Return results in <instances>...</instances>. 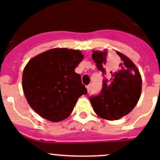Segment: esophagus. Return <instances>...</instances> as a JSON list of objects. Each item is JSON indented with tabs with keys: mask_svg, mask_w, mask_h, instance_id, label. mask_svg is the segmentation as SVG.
<instances>
[{
	"mask_svg": "<svg viewBox=\"0 0 160 160\" xmlns=\"http://www.w3.org/2000/svg\"><path fill=\"white\" fill-rule=\"evenodd\" d=\"M86 88H87V90H88V92H89V91H90V89H91V86L87 85L86 86Z\"/></svg>",
	"mask_w": 160,
	"mask_h": 160,
	"instance_id": "esophagus-1",
	"label": "esophagus"
}]
</instances>
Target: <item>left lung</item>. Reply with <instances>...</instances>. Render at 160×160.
Returning a JSON list of instances; mask_svg holds the SVG:
<instances>
[{"instance_id": "1", "label": "left lung", "mask_w": 160, "mask_h": 160, "mask_svg": "<svg viewBox=\"0 0 160 160\" xmlns=\"http://www.w3.org/2000/svg\"><path fill=\"white\" fill-rule=\"evenodd\" d=\"M119 58L108 56V51H94L92 59L98 70L106 75L96 96H90L95 112L100 117L115 120L128 114L139 99L142 79L136 65L126 56L116 52Z\"/></svg>"}]
</instances>
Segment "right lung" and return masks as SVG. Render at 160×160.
I'll return each mask as SVG.
<instances>
[{"label":"right lung","instance_id":"1","mask_svg":"<svg viewBox=\"0 0 160 160\" xmlns=\"http://www.w3.org/2000/svg\"><path fill=\"white\" fill-rule=\"evenodd\" d=\"M83 56L78 50L53 48L32 59L22 86L30 107L41 117L59 122L71 114L78 98L88 93L75 68Z\"/></svg>","mask_w":160,"mask_h":160}]
</instances>
